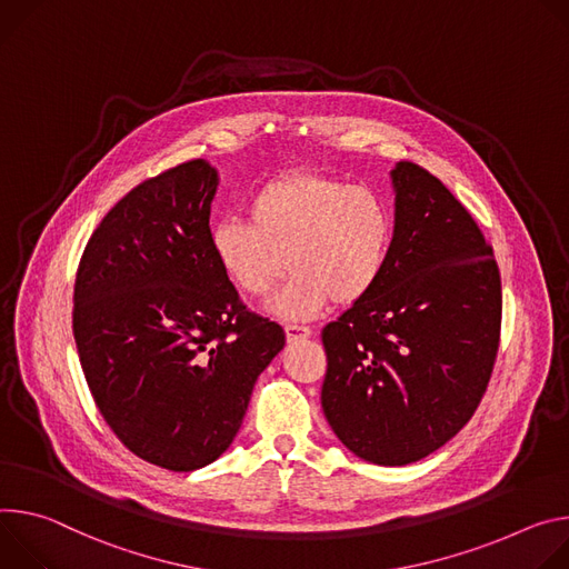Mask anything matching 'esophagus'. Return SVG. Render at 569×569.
<instances>
[{
	"instance_id": "1",
	"label": "esophagus",
	"mask_w": 569,
	"mask_h": 569,
	"mask_svg": "<svg viewBox=\"0 0 569 569\" xmlns=\"http://www.w3.org/2000/svg\"><path fill=\"white\" fill-rule=\"evenodd\" d=\"M284 332H287V339H289V341H296V339H309V337H311V330H309V328H305V326H287V328H284Z\"/></svg>"
}]
</instances>
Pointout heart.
I'll return each mask as SVG.
<instances>
[{
    "instance_id": "b5f03b06",
    "label": "heart",
    "mask_w": 569,
    "mask_h": 569,
    "mask_svg": "<svg viewBox=\"0 0 569 569\" xmlns=\"http://www.w3.org/2000/svg\"><path fill=\"white\" fill-rule=\"evenodd\" d=\"M391 206L368 187L317 171H293L262 184L248 221L228 219L210 230L212 256L226 280L248 298H273L280 319L307 321L332 300L355 305L380 282L393 246Z\"/></svg>"
}]
</instances>
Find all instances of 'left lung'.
<instances>
[{"label":"left lung","instance_id":"obj_1","mask_svg":"<svg viewBox=\"0 0 569 569\" xmlns=\"http://www.w3.org/2000/svg\"><path fill=\"white\" fill-rule=\"evenodd\" d=\"M396 232L375 289L323 328V413L377 466L443 448L488 387L501 323L492 248L450 189L413 162L391 169Z\"/></svg>","mask_w":569,"mask_h":569}]
</instances>
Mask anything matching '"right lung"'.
I'll return each instance as SVG.
<instances>
[{
	"label": "right lung",
	"instance_id": "right-lung-1",
	"mask_svg": "<svg viewBox=\"0 0 569 569\" xmlns=\"http://www.w3.org/2000/svg\"><path fill=\"white\" fill-rule=\"evenodd\" d=\"M217 187L208 160L138 184L90 237L74 284V339L101 416L133 455L173 472L230 448L284 348L212 256Z\"/></svg>",
	"mask_w": 569,
	"mask_h": 569
}]
</instances>
